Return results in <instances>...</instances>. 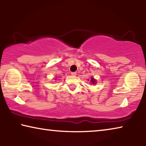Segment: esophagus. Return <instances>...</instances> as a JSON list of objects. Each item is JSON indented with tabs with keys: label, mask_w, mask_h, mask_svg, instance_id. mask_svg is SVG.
<instances>
[{
	"label": "esophagus",
	"mask_w": 146,
	"mask_h": 146,
	"mask_svg": "<svg viewBox=\"0 0 146 146\" xmlns=\"http://www.w3.org/2000/svg\"><path fill=\"white\" fill-rule=\"evenodd\" d=\"M76 75V72H72V73H71V75L75 76Z\"/></svg>",
	"instance_id": "obj_1"
}]
</instances>
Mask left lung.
<instances>
[{
	"mask_svg": "<svg viewBox=\"0 0 146 146\" xmlns=\"http://www.w3.org/2000/svg\"><path fill=\"white\" fill-rule=\"evenodd\" d=\"M96 82L95 81V80L94 78H91V82H92V84H95V82Z\"/></svg>",
	"mask_w": 146,
	"mask_h": 146,
	"instance_id": "1",
	"label": "left lung"
}]
</instances>
